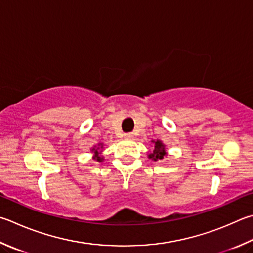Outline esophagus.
<instances>
[{
	"mask_svg": "<svg viewBox=\"0 0 253 253\" xmlns=\"http://www.w3.org/2000/svg\"><path fill=\"white\" fill-rule=\"evenodd\" d=\"M124 138H126V139H132V138H134V135H132L131 132H128V134L124 135Z\"/></svg>",
	"mask_w": 253,
	"mask_h": 253,
	"instance_id": "obj_1",
	"label": "esophagus"
}]
</instances>
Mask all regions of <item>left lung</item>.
<instances>
[{
	"label": "left lung",
	"instance_id": "8db88e82",
	"mask_svg": "<svg viewBox=\"0 0 253 253\" xmlns=\"http://www.w3.org/2000/svg\"><path fill=\"white\" fill-rule=\"evenodd\" d=\"M151 142L154 144V148H153V151H150L148 154V158L154 160V162H157V160H162L164 159V157H166L167 156L166 145L159 139L151 140Z\"/></svg>",
	"mask_w": 253,
	"mask_h": 253
}]
</instances>
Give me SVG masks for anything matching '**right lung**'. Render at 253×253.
<instances>
[{
    "label": "right lung",
    "instance_id": "obj_1",
    "mask_svg": "<svg viewBox=\"0 0 253 253\" xmlns=\"http://www.w3.org/2000/svg\"><path fill=\"white\" fill-rule=\"evenodd\" d=\"M103 149H104V144L103 142H99V144L93 146L90 148V151L94 154L93 159L96 160V162H103L104 157H103Z\"/></svg>",
    "mask_w": 253,
    "mask_h": 253
}]
</instances>
